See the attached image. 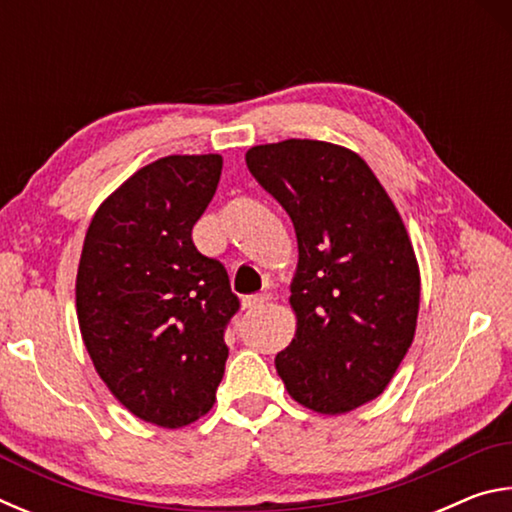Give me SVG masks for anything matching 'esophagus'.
<instances>
[{"label":"esophagus","instance_id":"1","mask_svg":"<svg viewBox=\"0 0 512 512\" xmlns=\"http://www.w3.org/2000/svg\"><path fill=\"white\" fill-rule=\"evenodd\" d=\"M268 300H271L268 293H257V296H248V298H244V309H259V307H264Z\"/></svg>","mask_w":512,"mask_h":512}]
</instances>
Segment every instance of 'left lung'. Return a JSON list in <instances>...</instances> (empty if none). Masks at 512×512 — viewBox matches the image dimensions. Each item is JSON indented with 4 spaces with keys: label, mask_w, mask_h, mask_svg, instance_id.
<instances>
[{
    "label": "left lung",
    "mask_w": 512,
    "mask_h": 512,
    "mask_svg": "<svg viewBox=\"0 0 512 512\" xmlns=\"http://www.w3.org/2000/svg\"><path fill=\"white\" fill-rule=\"evenodd\" d=\"M255 180L291 216L296 336L275 368L298 404L341 415L375 400L409 352L420 266L391 196L350 149L284 140L248 149Z\"/></svg>",
    "instance_id": "obj_1"
}]
</instances>
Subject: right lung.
Wrapping results in <instances>:
<instances>
[{"label":"right lung","mask_w":512,"mask_h":512,"mask_svg":"<svg viewBox=\"0 0 512 512\" xmlns=\"http://www.w3.org/2000/svg\"><path fill=\"white\" fill-rule=\"evenodd\" d=\"M223 158L167 155L94 212L76 273V316L94 370L144 422L180 429L212 409L237 314L221 262L192 241Z\"/></svg>","instance_id":"add662e5"}]
</instances>
